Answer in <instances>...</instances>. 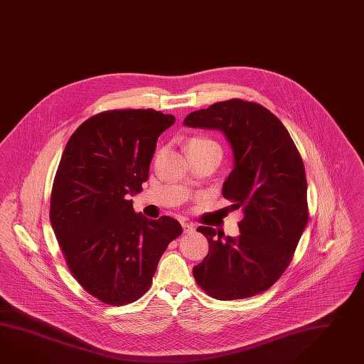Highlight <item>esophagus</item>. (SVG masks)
<instances>
[{"instance_id": "1", "label": "esophagus", "mask_w": 364, "mask_h": 364, "mask_svg": "<svg viewBox=\"0 0 364 364\" xmlns=\"http://www.w3.org/2000/svg\"><path fill=\"white\" fill-rule=\"evenodd\" d=\"M181 226H183V230H184L186 234H191V232L195 231V226L192 223H189V222H181Z\"/></svg>"}]
</instances>
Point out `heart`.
Instances as JSON below:
<instances>
[{"label":"heart","instance_id":"obj_1","mask_svg":"<svg viewBox=\"0 0 364 364\" xmlns=\"http://www.w3.org/2000/svg\"><path fill=\"white\" fill-rule=\"evenodd\" d=\"M186 151L189 156H198L205 154H222L221 146L210 136L196 135L186 141Z\"/></svg>","mask_w":364,"mask_h":364}]
</instances>
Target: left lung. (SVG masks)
<instances>
[{
	"mask_svg": "<svg viewBox=\"0 0 364 364\" xmlns=\"http://www.w3.org/2000/svg\"><path fill=\"white\" fill-rule=\"evenodd\" d=\"M184 124L217 129L234 152V169L222 195L226 212L240 210L234 240L200 226L209 252L193 267L198 287L217 300H240L264 292L283 275L305 229L309 210L301 155L288 130L268 109L231 98L192 112Z\"/></svg>",
	"mask_w": 364,
	"mask_h": 364,
	"instance_id": "8db88e82",
	"label": "left lung"
}]
</instances>
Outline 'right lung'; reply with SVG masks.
<instances>
[{"instance_id": "obj_1", "label": "right lung", "mask_w": 364, "mask_h": 364, "mask_svg": "<svg viewBox=\"0 0 364 364\" xmlns=\"http://www.w3.org/2000/svg\"><path fill=\"white\" fill-rule=\"evenodd\" d=\"M175 117L114 109L72 134L53 178L50 220L65 263L98 301L121 306L149 291L160 257L181 235L176 220H149L126 196L142 191L160 134Z\"/></svg>"}]
</instances>
